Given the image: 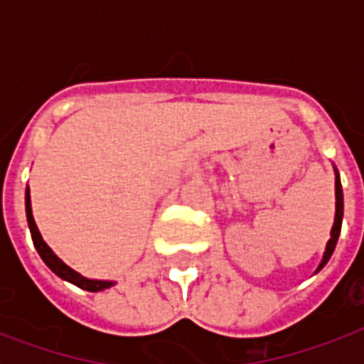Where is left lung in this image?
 Returning <instances> with one entry per match:
<instances>
[{"label":"left lung","instance_id":"8db88e82","mask_svg":"<svg viewBox=\"0 0 364 364\" xmlns=\"http://www.w3.org/2000/svg\"><path fill=\"white\" fill-rule=\"evenodd\" d=\"M334 171H336V215H334V225H333V230H331V240H328L325 255H323L321 264H319L317 270H321L323 266L328 262V259H331V255H333L334 247H336V242H338L340 228H342V217H344V194H342V183H340L338 170L334 168Z\"/></svg>","mask_w":364,"mask_h":364}]
</instances>
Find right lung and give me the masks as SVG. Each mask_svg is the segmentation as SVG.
<instances>
[{"mask_svg": "<svg viewBox=\"0 0 364 364\" xmlns=\"http://www.w3.org/2000/svg\"><path fill=\"white\" fill-rule=\"evenodd\" d=\"M26 217H28V227H30L31 240H33V245H36L37 253H39L43 262H45V264H47L48 268L56 274V276L65 279V282L73 283V285H77V287L85 289V291H90V293H98V291H104V289L115 285L113 282H100V279H88V277L81 276L79 272H75L73 268L64 264V262H62V260L53 253V249L43 242L41 234H39V230H37L36 227V221H33V215H31L30 188H26Z\"/></svg>", "mask_w": 364, "mask_h": 364, "instance_id": "right-lung-1", "label": "right lung"}]
</instances>
